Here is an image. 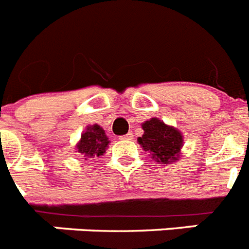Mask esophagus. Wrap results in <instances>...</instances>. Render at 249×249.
Wrapping results in <instances>:
<instances>
[{"label":"esophagus","instance_id":"1","mask_svg":"<svg viewBox=\"0 0 249 249\" xmlns=\"http://www.w3.org/2000/svg\"><path fill=\"white\" fill-rule=\"evenodd\" d=\"M132 137H133V133L132 132H128V133H126V135L121 136L120 139L123 140V141H129V140H132Z\"/></svg>","mask_w":249,"mask_h":249}]
</instances>
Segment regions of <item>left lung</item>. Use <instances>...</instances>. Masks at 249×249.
<instances>
[{"label": "left lung", "mask_w": 249, "mask_h": 249, "mask_svg": "<svg viewBox=\"0 0 249 249\" xmlns=\"http://www.w3.org/2000/svg\"><path fill=\"white\" fill-rule=\"evenodd\" d=\"M142 128L145 132L139 139V142L143 150L152 155V159H156L160 163L179 160L182 136L178 129L166 126L157 118L142 123Z\"/></svg>", "instance_id": "8db88e82"}]
</instances>
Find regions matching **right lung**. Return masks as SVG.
<instances>
[{"instance_id": "obj_1", "label": "right lung", "mask_w": 249, "mask_h": 249, "mask_svg": "<svg viewBox=\"0 0 249 249\" xmlns=\"http://www.w3.org/2000/svg\"><path fill=\"white\" fill-rule=\"evenodd\" d=\"M107 136L104 133V129L99 127L98 124L90 126L87 128V131L82 135L80 142L76 146V150L83 157H98L106 152V148L108 147Z\"/></svg>"}]
</instances>
